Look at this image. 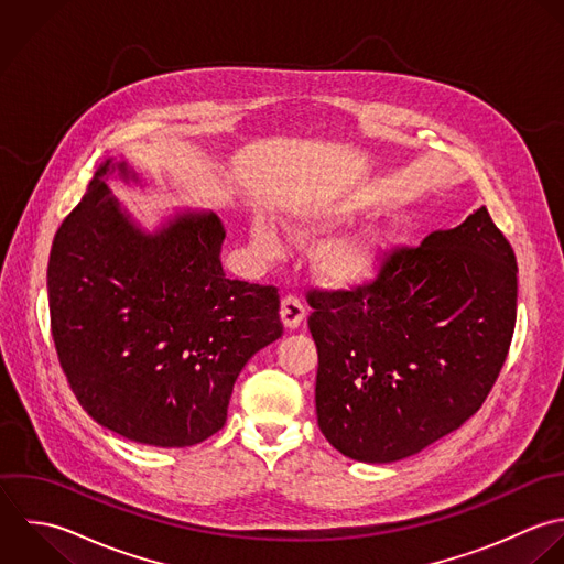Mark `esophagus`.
<instances>
[{
  "mask_svg": "<svg viewBox=\"0 0 564 564\" xmlns=\"http://www.w3.org/2000/svg\"><path fill=\"white\" fill-rule=\"evenodd\" d=\"M281 321L288 329H299L305 321V305L296 296H285L281 301Z\"/></svg>",
  "mask_w": 564,
  "mask_h": 564,
  "instance_id": "1",
  "label": "esophagus"
}]
</instances>
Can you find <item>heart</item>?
I'll return each mask as SVG.
<instances>
[{"mask_svg": "<svg viewBox=\"0 0 564 564\" xmlns=\"http://www.w3.org/2000/svg\"><path fill=\"white\" fill-rule=\"evenodd\" d=\"M356 204L338 202H301L283 210L288 232L299 241H310L318 235L351 221ZM250 239L261 257L274 259L283 254V239L274 224L257 215L250 224ZM395 246V232L384 221H367L347 232L323 239L312 250L314 276L336 292H358L373 285L384 272Z\"/></svg>", "mask_w": 564, "mask_h": 564, "instance_id": "obj_1", "label": "heart"}]
</instances>
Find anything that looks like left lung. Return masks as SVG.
Returning a JSON list of instances; mask_svg holds the SVG:
<instances>
[{
  "label": "left lung",
  "instance_id": "8db88e82",
  "mask_svg": "<svg viewBox=\"0 0 564 564\" xmlns=\"http://www.w3.org/2000/svg\"><path fill=\"white\" fill-rule=\"evenodd\" d=\"M517 257L486 206L393 252L358 292H310L316 415L362 464L413 457L488 398L517 323Z\"/></svg>",
  "mask_w": 564,
  "mask_h": 564
}]
</instances>
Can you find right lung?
I'll return each mask as SVG.
<instances>
[{"mask_svg": "<svg viewBox=\"0 0 564 564\" xmlns=\"http://www.w3.org/2000/svg\"><path fill=\"white\" fill-rule=\"evenodd\" d=\"M109 180L147 186L124 158L105 160L52 241L58 362L102 429L144 446H195L226 424L248 360L281 338L279 294L226 276L215 213L175 208L149 230Z\"/></svg>", "mask_w": 564, "mask_h": 564, "instance_id": "add662e5", "label": "right lung"}]
</instances>
